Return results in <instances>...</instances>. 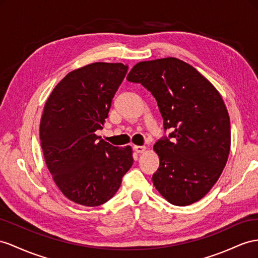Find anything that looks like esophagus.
Returning <instances> with one entry per match:
<instances>
[{
	"mask_svg": "<svg viewBox=\"0 0 258 258\" xmlns=\"http://www.w3.org/2000/svg\"><path fill=\"white\" fill-rule=\"evenodd\" d=\"M146 146H134V150L137 154H143L144 151H146Z\"/></svg>",
	"mask_w": 258,
	"mask_h": 258,
	"instance_id": "34e87169",
	"label": "esophagus"
}]
</instances>
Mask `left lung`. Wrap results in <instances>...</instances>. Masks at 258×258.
Masks as SVG:
<instances>
[{
    "label": "left lung",
    "instance_id": "8db88e82",
    "mask_svg": "<svg viewBox=\"0 0 258 258\" xmlns=\"http://www.w3.org/2000/svg\"><path fill=\"white\" fill-rule=\"evenodd\" d=\"M126 79L151 92L164 130H171L169 138L154 146L160 159L155 187L176 206L202 200L219 179L230 153V117L219 91L176 57L137 63Z\"/></svg>",
    "mask_w": 258,
    "mask_h": 258
}]
</instances>
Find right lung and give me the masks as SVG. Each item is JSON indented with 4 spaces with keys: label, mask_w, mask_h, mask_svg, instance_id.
<instances>
[{
    "label": "right lung",
    "mask_w": 258,
    "mask_h": 258,
    "mask_svg": "<svg viewBox=\"0 0 258 258\" xmlns=\"http://www.w3.org/2000/svg\"><path fill=\"white\" fill-rule=\"evenodd\" d=\"M127 69L96 62L72 71L44 104L40 141L45 164L63 195L83 206H100L113 197L134 161L131 146L114 147L96 134Z\"/></svg>",
    "instance_id": "add662e5"
}]
</instances>
